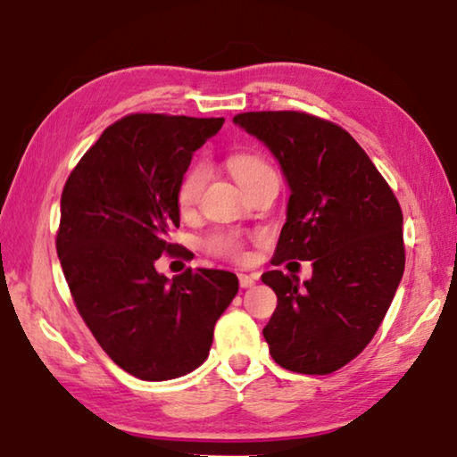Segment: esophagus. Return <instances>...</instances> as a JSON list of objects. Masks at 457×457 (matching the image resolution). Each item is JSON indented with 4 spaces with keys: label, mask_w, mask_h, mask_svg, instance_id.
Listing matches in <instances>:
<instances>
[{
    "label": "esophagus",
    "mask_w": 457,
    "mask_h": 457,
    "mask_svg": "<svg viewBox=\"0 0 457 457\" xmlns=\"http://www.w3.org/2000/svg\"><path fill=\"white\" fill-rule=\"evenodd\" d=\"M237 280H239V286H242V288H252V286L256 284L258 278L252 276V274H239Z\"/></svg>",
    "instance_id": "1"
}]
</instances>
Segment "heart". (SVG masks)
<instances>
[{
    "instance_id": "1",
    "label": "heart",
    "mask_w": 457,
    "mask_h": 457,
    "mask_svg": "<svg viewBox=\"0 0 457 457\" xmlns=\"http://www.w3.org/2000/svg\"><path fill=\"white\" fill-rule=\"evenodd\" d=\"M228 165L231 169V173H234L236 181L242 185V187H247V185L262 179V177L276 175L268 161L253 153L231 154ZM207 177H210V167H207V163H204V161H197V163H193L185 169L179 183H177V193H175L177 205H179L181 212H187L193 205H197L201 191H204L207 183ZM244 245H245L244 237L236 234V231H215V234L207 236L204 239V247L207 252L213 253V256L234 260V262H239L245 256Z\"/></svg>"
}]
</instances>
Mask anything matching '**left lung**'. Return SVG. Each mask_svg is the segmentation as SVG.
Instances as JSON below:
<instances>
[{
	"label": "left lung",
	"instance_id": "8db88e82",
	"mask_svg": "<svg viewBox=\"0 0 457 457\" xmlns=\"http://www.w3.org/2000/svg\"><path fill=\"white\" fill-rule=\"evenodd\" d=\"M234 122L266 143L292 191L272 264L312 262L304 286L280 270L262 274L278 296L264 327L270 354L294 373H335L375 337L403 276L399 201L335 122L300 111L242 112Z\"/></svg>",
	"mask_w": 457,
	"mask_h": 457
}]
</instances>
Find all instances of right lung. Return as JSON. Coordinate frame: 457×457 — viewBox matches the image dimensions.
<instances>
[{
	"label": "right lung",
	"instance_id": "obj_1",
	"mask_svg": "<svg viewBox=\"0 0 457 457\" xmlns=\"http://www.w3.org/2000/svg\"><path fill=\"white\" fill-rule=\"evenodd\" d=\"M223 119L135 112L104 129L66 179L56 250L76 311L117 365L167 381L207 359L213 327L237 294L226 270H154L179 228L177 183Z\"/></svg>",
	"mask_w": 457,
	"mask_h": 457
}]
</instances>
